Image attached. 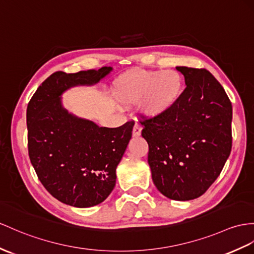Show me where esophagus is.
Masks as SVG:
<instances>
[{
	"mask_svg": "<svg viewBox=\"0 0 254 254\" xmlns=\"http://www.w3.org/2000/svg\"><path fill=\"white\" fill-rule=\"evenodd\" d=\"M141 131H142L141 126L139 125V124L135 123L134 126H133V129H132V137H134V138L140 137V135H141Z\"/></svg>",
	"mask_w": 254,
	"mask_h": 254,
	"instance_id": "34e87169",
	"label": "esophagus"
}]
</instances>
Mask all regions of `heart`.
I'll return each instance as SVG.
<instances>
[{
	"label": "heart",
	"instance_id": "heart-1",
	"mask_svg": "<svg viewBox=\"0 0 254 254\" xmlns=\"http://www.w3.org/2000/svg\"><path fill=\"white\" fill-rule=\"evenodd\" d=\"M183 76L175 70L134 69L114 83V96L124 106L139 103L140 113L154 120L174 109L183 92Z\"/></svg>",
	"mask_w": 254,
	"mask_h": 254
}]
</instances>
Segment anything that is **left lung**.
Listing matches in <instances>:
<instances>
[{
    "mask_svg": "<svg viewBox=\"0 0 254 254\" xmlns=\"http://www.w3.org/2000/svg\"><path fill=\"white\" fill-rule=\"evenodd\" d=\"M187 88L168 114L141 122L152 179L174 200L198 198L221 174L232 150V103L205 69L177 66Z\"/></svg>",
    "mask_w": 254,
    "mask_h": 254,
    "instance_id": "obj_1",
    "label": "left lung"
}]
</instances>
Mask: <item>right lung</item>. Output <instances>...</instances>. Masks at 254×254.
Returning <instances> with one entry per match:
<instances>
[{"mask_svg": "<svg viewBox=\"0 0 254 254\" xmlns=\"http://www.w3.org/2000/svg\"><path fill=\"white\" fill-rule=\"evenodd\" d=\"M113 70L66 74L55 72L35 91L27 108L28 148L41 183L65 205H99L113 190L116 167L131 139L134 123L117 128L99 127L70 113L63 94L75 86H92Z\"/></svg>", "mask_w": 254, "mask_h": 254, "instance_id": "add662e5", "label": "right lung"}]
</instances>
